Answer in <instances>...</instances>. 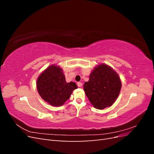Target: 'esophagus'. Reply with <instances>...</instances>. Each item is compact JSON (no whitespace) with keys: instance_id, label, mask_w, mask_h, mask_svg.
Returning a JSON list of instances; mask_svg holds the SVG:
<instances>
[{"instance_id":"obj_1","label":"esophagus","mask_w":154,"mask_h":154,"mask_svg":"<svg viewBox=\"0 0 154 154\" xmlns=\"http://www.w3.org/2000/svg\"><path fill=\"white\" fill-rule=\"evenodd\" d=\"M82 85H83V83H82V82H78V83H77V85H78V87H82Z\"/></svg>"}]
</instances>
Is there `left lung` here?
I'll list each match as a JSON object with an SVG mask.
<instances>
[{
    "label": "left lung",
    "instance_id": "1",
    "mask_svg": "<svg viewBox=\"0 0 154 154\" xmlns=\"http://www.w3.org/2000/svg\"><path fill=\"white\" fill-rule=\"evenodd\" d=\"M122 88L120 78L108 65L102 63L93 69L83 89L92 105L102 110L110 106L118 98Z\"/></svg>",
    "mask_w": 154,
    "mask_h": 154
}]
</instances>
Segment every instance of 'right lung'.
<instances>
[{
  "label": "right lung",
  "instance_id": "right-lung-1",
  "mask_svg": "<svg viewBox=\"0 0 154 154\" xmlns=\"http://www.w3.org/2000/svg\"><path fill=\"white\" fill-rule=\"evenodd\" d=\"M37 90L44 101L54 106H62L77 88L75 83H67L62 68L51 65L40 74L36 82Z\"/></svg>",
  "mask_w": 154,
  "mask_h": 154
}]
</instances>
